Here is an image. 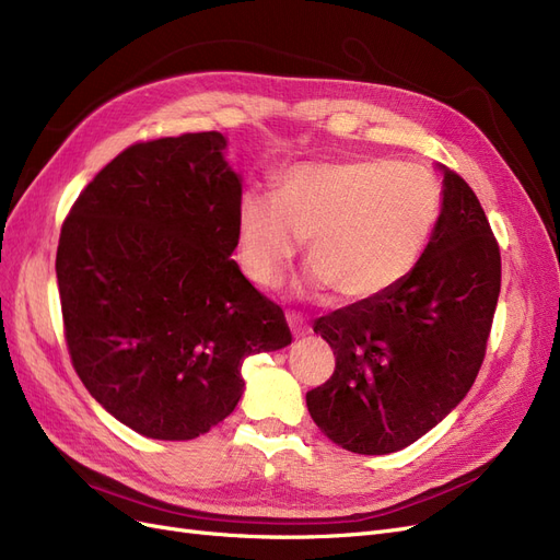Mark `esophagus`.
Segmentation results:
<instances>
[{
  "mask_svg": "<svg viewBox=\"0 0 560 560\" xmlns=\"http://www.w3.org/2000/svg\"><path fill=\"white\" fill-rule=\"evenodd\" d=\"M287 322H290V327H292V331H294V336H296V338L308 331L306 322H303V317H301V315H296V313H287Z\"/></svg>",
  "mask_w": 560,
  "mask_h": 560,
  "instance_id": "34e87169",
  "label": "esophagus"
}]
</instances>
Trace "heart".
<instances>
[{
    "label": "heart",
    "mask_w": 560,
    "mask_h": 560,
    "mask_svg": "<svg viewBox=\"0 0 560 560\" xmlns=\"http://www.w3.org/2000/svg\"><path fill=\"white\" fill-rule=\"evenodd\" d=\"M442 184L389 159L299 165L276 196L249 194L238 217V259L252 282L276 284L301 238L311 280L374 301L409 278L442 217Z\"/></svg>",
    "instance_id": "heart-1"
}]
</instances>
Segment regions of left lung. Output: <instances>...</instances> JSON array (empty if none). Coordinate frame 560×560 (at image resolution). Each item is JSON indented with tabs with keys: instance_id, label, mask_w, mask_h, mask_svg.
Here are the masks:
<instances>
[{
	"instance_id": "obj_1",
	"label": "left lung",
	"mask_w": 560,
	"mask_h": 560,
	"mask_svg": "<svg viewBox=\"0 0 560 560\" xmlns=\"http://www.w3.org/2000/svg\"><path fill=\"white\" fill-rule=\"evenodd\" d=\"M500 245L471 186L444 167L442 217L393 292L315 319L336 354L311 389L315 425L336 446L385 455L444 420L477 378L500 296Z\"/></svg>"
}]
</instances>
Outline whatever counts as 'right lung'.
I'll return each instance as SVG.
<instances>
[{
	"instance_id": "add662e5",
	"label": "right lung",
	"mask_w": 560,
	"mask_h": 560,
	"mask_svg": "<svg viewBox=\"0 0 560 560\" xmlns=\"http://www.w3.org/2000/svg\"><path fill=\"white\" fill-rule=\"evenodd\" d=\"M222 132L135 142L79 194L56 276L72 366L130 430L184 442L243 395V362L292 331L231 259L241 179Z\"/></svg>"
}]
</instances>
